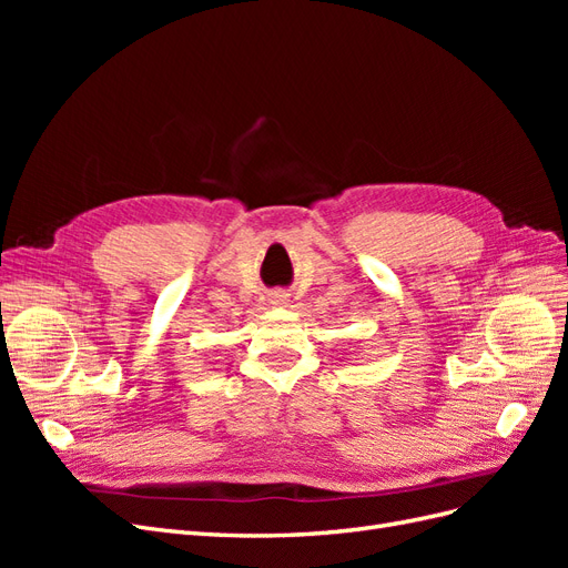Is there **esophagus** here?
<instances>
[{"label": "esophagus", "instance_id": "obj_1", "mask_svg": "<svg viewBox=\"0 0 568 568\" xmlns=\"http://www.w3.org/2000/svg\"><path fill=\"white\" fill-rule=\"evenodd\" d=\"M282 301H284L282 296H274V303H282Z\"/></svg>", "mask_w": 568, "mask_h": 568}]
</instances>
